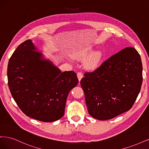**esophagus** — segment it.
<instances>
[{"label":"esophagus","instance_id":"1","mask_svg":"<svg viewBox=\"0 0 149 149\" xmlns=\"http://www.w3.org/2000/svg\"><path fill=\"white\" fill-rule=\"evenodd\" d=\"M77 76H78V79L79 80V81H80L81 79L83 77V74L81 72H78V73H77Z\"/></svg>","mask_w":149,"mask_h":149}]
</instances>
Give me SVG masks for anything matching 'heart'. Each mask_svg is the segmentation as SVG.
I'll return each instance as SVG.
<instances>
[{"mask_svg":"<svg viewBox=\"0 0 149 149\" xmlns=\"http://www.w3.org/2000/svg\"><path fill=\"white\" fill-rule=\"evenodd\" d=\"M92 48H88L83 49L78 53V56L82 59L87 58V59L85 61V66L90 70L96 69L100 66L103 59V53L97 50L93 52Z\"/></svg>","mask_w":149,"mask_h":149,"instance_id":"1","label":"heart"}]
</instances>
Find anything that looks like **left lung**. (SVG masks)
<instances>
[{
  "label": "left lung",
  "instance_id": "1",
  "mask_svg": "<svg viewBox=\"0 0 149 149\" xmlns=\"http://www.w3.org/2000/svg\"><path fill=\"white\" fill-rule=\"evenodd\" d=\"M80 83L89 114L100 120L114 118L132 107L141 91V56L134 48H125L86 73Z\"/></svg>",
  "mask_w": 149,
  "mask_h": 149
}]
</instances>
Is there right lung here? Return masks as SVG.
I'll return each instance as SVG.
<instances>
[{
    "mask_svg": "<svg viewBox=\"0 0 149 149\" xmlns=\"http://www.w3.org/2000/svg\"><path fill=\"white\" fill-rule=\"evenodd\" d=\"M7 78L12 96L22 111L48 123L63 116L68 95L78 83L74 71L62 73L31 40L21 43L12 54Z\"/></svg>",
    "mask_w": 149,
    "mask_h": 149,
    "instance_id": "obj_1",
    "label": "right lung"
}]
</instances>
